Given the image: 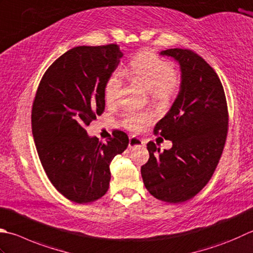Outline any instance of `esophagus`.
<instances>
[{
	"instance_id": "34e87169",
	"label": "esophagus",
	"mask_w": 253,
	"mask_h": 253,
	"mask_svg": "<svg viewBox=\"0 0 253 253\" xmlns=\"http://www.w3.org/2000/svg\"><path fill=\"white\" fill-rule=\"evenodd\" d=\"M145 146V142L141 140L140 138L138 137H130L129 138V143H128V148L129 149H133V148H140Z\"/></svg>"
}]
</instances>
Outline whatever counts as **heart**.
I'll return each instance as SVG.
<instances>
[{
	"mask_svg": "<svg viewBox=\"0 0 253 253\" xmlns=\"http://www.w3.org/2000/svg\"><path fill=\"white\" fill-rule=\"evenodd\" d=\"M123 76L138 81L150 90V95L155 101H168L176 88L175 67L151 50H142L131 59L126 68L114 71L108 77L104 86V96L108 104L116 101L122 87ZM149 121V114L128 112L123 117V125L132 131H138Z\"/></svg>",
	"mask_w": 253,
	"mask_h": 253,
	"instance_id": "heart-1",
	"label": "heart"
}]
</instances>
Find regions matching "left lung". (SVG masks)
<instances>
[{"instance_id": "left-lung-1", "label": "left lung", "mask_w": 253, "mask_h": 253, "mask_svg": "<svg viewBox=\"0 0 253 253\" xmlns=\"http://www.w3.org/2000/svg\"><path fill=\"white\" fill-rule=\"evenodd\" d=\"M160 54L174 58L182 73L179 95L155 126L156 135L173 145L160 151L148 142L141 176L152 196L176 204L194 197L214 174L228 131V107L218 76L199 54L180 48Z\"/></svg>"}]
</instances>
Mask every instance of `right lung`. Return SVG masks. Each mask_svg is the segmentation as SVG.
<instances>
[{
  "label": "right lung",
  "mask_w": 253,
  "mask_h": 253,
  "mask_svg": "<svg viewBox=\"0 0 253 253\" xmlns=\"http://www.w3.org/2000/svg\"><path fill=\"white\" fill-rule=\"evenodd\" d=\"M122 57L116 43L70 49L44 72L33 102L32 131L43 170L64 197L79 204L105 195L111 162L129 142L121 130L106 143L85 130L104 112V86Z\"/></svg>",
  "instance_id": "obj_1"
}]
</instances>
